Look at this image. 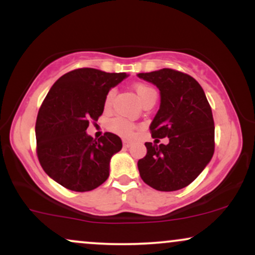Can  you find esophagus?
<instances>
[{
    "mask_svg": "<svg viewBox=\"0 0 255 255\" xmlns=\"http://www.w3.org/2000/svg\"><path fill=\"white\" fill-rule=\"evenodd\" d=\"M130 145H131V141H129V140H124V146H125V147H129Z\"/></svg>",
    "mask_w": 255,
    "mask_h": 255,
    "instance_id": "esophagus-1",
    "label": "esophagus"
}]
</instances>
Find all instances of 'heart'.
<instances>
[{
	"label": "heart",
	"instance_id": "obj_1",
	"mask_svg": "<svg viewBox=\"0 0 255 255\" xmlns=\"http://www.w3.org/2000/svg\"><path fill=\"white\" fill-rule=\"evenodd\" d=\"M134 91H135L137 98L140 99V102H141L142 104H144L146 101H148V99L156 98L157 96L156 91L146 84H136L135 86H134ZM114 95H115V91L110 90L109 92L107 93V96H105V99H104L105 109L110 108ZM109 128L111 131H114V133L119 134V135L125 136V137L131 136L134 131V125L131 124V122L127 121V120L121 119V118L111 120L109 124Z\"/></svg>",
	"mask_w": 255,
	"mask_h": 255
}]
</instances>
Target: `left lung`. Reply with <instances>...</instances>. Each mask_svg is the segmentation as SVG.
Masks as SVG:
<instances>
[{
    "label": "left lung",
    "instance_id": "obj_1",
    "mask_svg": "<svg viewBox=\"0 0 255 255\" xmlns=\"http://www.w3.org/2000/svg\"><path fill=\"white\" fill-rule=\"evenodd\" d=\"M137 77L159 90V110L150 126L152 136L169 137L166 145L145 142L147 153L137 162L140 176L157 191L182 189L200 175L215 152L211 107L191 75L163 68Z\"/></svg>",
    "mask_w": 255,
    "mask_h": 255
}]
</instances>
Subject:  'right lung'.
<instances>
[{
    "label": "right lung",
    "instance_id": "obj_1",
    "mask_svg": "<svg viewBox=\"0 0 255 255\" xmlns=\"http://www.w3.org/2000/svg\"><path fill=\"white\" fill-rule=\"evenodd\" d=\"M128 75L95 68L75 69L52 85L38 111L37 154L44 171L64 188L89 192L109 177L111 157L122 148L120 136L86 133L103 114L107 93Z\"/></svg>",
    "mask_w": 255,
    "mask_h": 255
}]
</instances>
